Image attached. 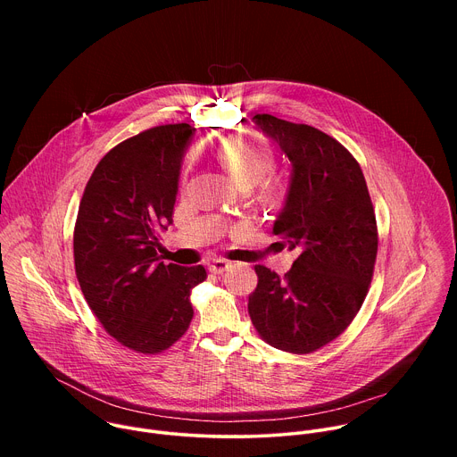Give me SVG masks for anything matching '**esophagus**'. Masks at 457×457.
Returning a JSON list of instances; mask_svg holds the SVG:
<instances>
[{
    "mask_svg": "<svg viewBox=\"0 0 457 457\" xmlns=\"http://www.w3.org/2000/svg\"><path fill=\"white\" fill-rule=\"evenodd\" d=\"M228 268H229V262H226V260H222V258H215L213 262L208 266V270L213 275H222L224 271H228Z\"/></svg>",
    "mask_w": 457,
    "mask_h": 457,
    "instance_id": "esophagus-1",
    "label": "esophagus"
}]
</instances>
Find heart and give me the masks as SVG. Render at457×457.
I'll return each instance as SVG.
<instances>
[{
  "mask_svg": "<svg viewBox=\"0 0 457 457\" xmlns=\"http://www.w3.org/2000/svg\"><path fill=\"white\" fill-rule=\"evenodd\" d=\"M213 157L238 186L249 187L258 182L266 199H275L280 193L278 177L270 173L275 166V155L268 145L258 139L245 136L228 137L215 145Z\"/></svg>",
  "mask_w": 457,
  "mask_h": 457,
  "instance_id": "1",
  "label": "heart"
}]
</instances>
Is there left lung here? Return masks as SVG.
<instances>
[{"mask_svg": "<svg viewBox=\"0 0 457 457\" xmlns=\"http://www.w3.org/2000/svg\"><path fill=\"white\" fill-rule=\"evenodd\" d=\"M253 122L293 164L273 233L298 256L284 277L254 266L258 284L247 311L270 345L309 354L338 338L367 296L376 215L358 161L337 139L270 113Z\"/></svg>", "mask_w": 457, "mask_h": 457, "instance_id": "8db88e82", "label": "left lung"}]
</instances>
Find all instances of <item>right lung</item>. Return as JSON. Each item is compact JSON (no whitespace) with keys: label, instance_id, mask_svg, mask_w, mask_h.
<instances>
[{"label":"right lung","instance_id":"add662e5","mask_svg":"<svg viewBox=\"0 0 457 457\" xmlns=\"http://www.w3.org/2000/svg\"><path fill=\"white\" fill-rule=\"evenodd\" d=\"M195 128L179 122L145 129L96 166L79 204L74 262L81 291L110 337L157 354L189 328L191 289L203 266L161 262L159 237L173 222L179 175Z\"/></svg>","mask_w":457,"mask_h":457}]
</instances>
